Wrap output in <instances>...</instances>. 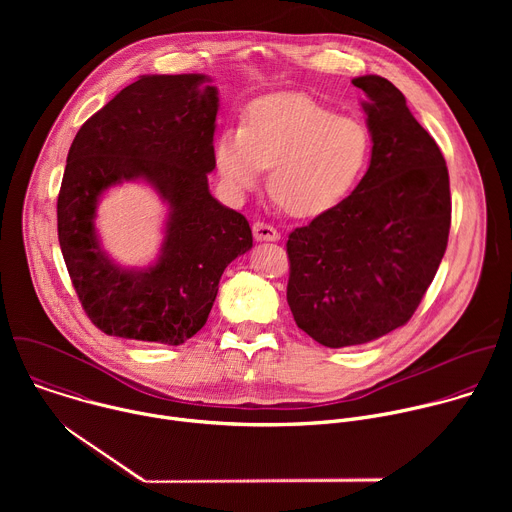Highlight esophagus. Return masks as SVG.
I'll use <instances>...</instances> for the list:
<instances>
[{
  "label": "esophagus",
  "instance_id": "esophagus-1",
  "mask_svg": "<svg viewBox=\"0 0 512 512\" xmlns=\"http://www.w3.org/2000/svg\"><path fill=\"white\" fill-rule=\"evenodd\" d=\"M253 237L257 241H277L279 233L267 223H253Z\"/></svg>",
  "mask_w": 512,
  "mask_h": 512
}]
</instances>
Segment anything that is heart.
Segmentation results:
<instances>
[{
	"label": "heart",
	"mask_w": 512,
	"mask_h": 512,
	"mask_svg": "<svg viewBox=\"0 0 512 512\" xmlns=\"http://www.w3.org/2000/svg\"><path fill=\"white\" fill-rule=\"evenodd\" d=\"M369 156L367 125L302 93L253 101L243 125L214 141V164L231 196L253 190L271 166L269 190L291 216H314L338 204Z\"/></svg>",
	"instance_id": "obj_1"
}]
</instances>
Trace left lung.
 Segmentation results:
<instances>
[{
	"instance_id": "1",
	"label": "left lung",
	"mask_w": 512,
	"mask_h": 512,
	"mask_svg": "<svg viewBox=\"0 0 512 512\" xmlns=\"http://www.w3.org/2000/svg\"><path fill=\"white\" fill-rule=\"evenodd\" d=\"M352 85L367 95L371 166L350 196L285 243L289 310L328 348L405 326L442 263L452 225L446 160L403 93L377 75Z\"/></svg>"
}]
</instances>
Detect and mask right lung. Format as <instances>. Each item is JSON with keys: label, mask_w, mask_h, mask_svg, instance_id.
I'll list each match as a JSON object with an SVG mask.
<instances>
[{"label": "right lung", "mask_w": 512, "mask_h": 512, "mask_svg": "<svg viewBox=\"0 0 512 512\" xmlns=\"http://www.w3.org/2000/svg\"><path fill=\"white\" fill-rule=\"evenodd\" d=\"M204 75H143L83 123L58 192V243L89 320L105 334L178 346L210 314L227 265L253 247L247 218L208 192L216 87ZM150 181L171 204L159 263L121 270L94 233L98 196Z\"/></svg>", "instance_id": "right-lung-1"}]
</instances>
